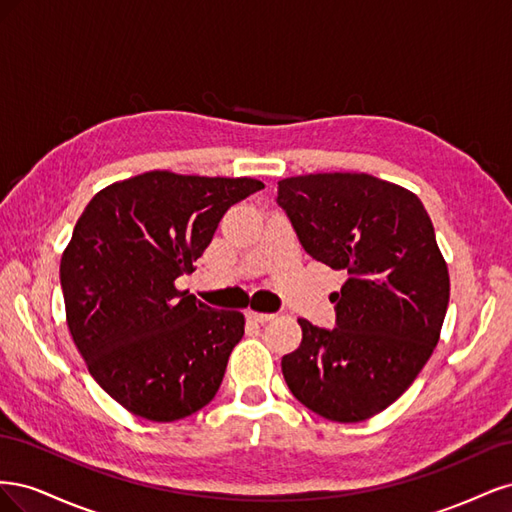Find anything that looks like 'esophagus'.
<instances>
[{
    "instance_id": "obj_1",
    "label": "esophagus",
    "mask_w": 512,
    "mask_h": 512,
    "mask_svg": "<svg viewBox=\"0 0 512 512\" xmlns=\"http://www.w3.org/2000/svg\"><path fill=\"white\" fill-rule=\"evenodd\" d=\"M247 318L262 324V322H269V320H273V318H275V314H265V312H252V309H250V312H247Z\"/></svg>"
}]
</instances>
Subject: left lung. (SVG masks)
<instances>
[{
	"instance_id": "8db88e82",
	"label": "left lung",
	"mask_w": 512,
	"mask_h": 512,
	"mask_svg": "<svg viewBox=\"0 0 512 512\" xmlns=\"http://www.w3.org/2000/svg\"><path fill=\"white\" fill-rule=\"evenodd\" d=\"M303 250L348 280L331 294L335 329L299 318L301 346L282 359L290 393L337 423L389 408L440 339L451 282L418 196L365 173L277 183Z\"/></svg>"
}]
</instances>
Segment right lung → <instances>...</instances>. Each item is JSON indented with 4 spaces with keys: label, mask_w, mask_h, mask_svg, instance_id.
Wrapping results in <instances>:
<instances>
[{
    "label": "right lung",
    "mask_w": 512,
    "mask_h": 512,
    "mask_svg": "<svg viewBox=\"0 0 512 512\" xmlns=\"http://www.w3.org/2000/svg\"><path fill=\"white\" fill-rule=\"evenodd\" d=\"M262 188L151 170L108 185L76 222L59 265L68 329L89 374L132 414L179 421L218 393L245 318L175 280L194 271L224 213Z\"/></svg>",
    "instance_id": "add662e5"
}]
</instances>
